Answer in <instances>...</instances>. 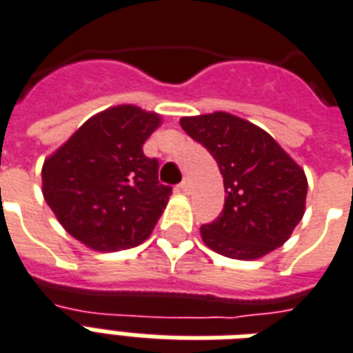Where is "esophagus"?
Segmentation results:
<instances>
[{
    "mask_svg": "<svg viewBox=\"0 0 353 353\" xmlns=\"http://www.w3.org/2000/svg\"><path fill=\"white\" fill-rule=\"evenodd\" d=\"M180 190H182V192L184 193H188L190 192V188H192V184H190V179H184L182 180V182H180Z\"/></svg>",
    "mask_w": 353,
    "mask_h": 353,
    "instance_id": "34e87169",
    "label": "esophagus"
}]
</instances>
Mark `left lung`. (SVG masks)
Wrapping results in <instances>:
<instances>
[{"label":"left lung","mask_w":353,"mask_h":353,"mask_svg":"<svg viewBox=\"0 0 353 353\" xmlns=\"http://www.w3.org/2000/svg\"><path fill=\"white\" fill-rule=\"evenodd\" d=\"M180 126L214 156L223 174V210L201 227L203 242L238 261L281 248L305 212L303 169L270 134L230 113L184 117Z\"/></svg>","instance_id":"1"}]
</instances>
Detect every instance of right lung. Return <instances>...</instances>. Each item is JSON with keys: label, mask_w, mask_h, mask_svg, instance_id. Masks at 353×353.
Masks as SVG:
<instances>
[{"label": "right lung", "mask_w": 353, "mask_h": 353, "mask_svg": "<svg viewBox=\"0 0 353 353\" xmlns=\"http://www.w3.org/2000/svg\"><path fill=\"white\" fill-rule=\"evenodd\" d=\"M158 113L117 105L91 117L42 165V193L68 234L94 251L145 242L167 206L171 186L143 143Z\"/></svg>", "instance_id": "1"}]
</instances>
